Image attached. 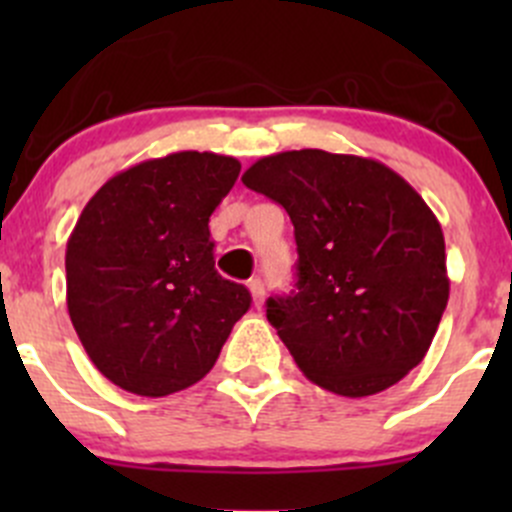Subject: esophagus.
Masks as SVG:
<instances>
[{
	"label": "esophagus",
	"instance_id": "34e87169",
	"mask_svg": "<svg viewBox=\"0 0 512 512\" xmlns=\"http://www.w3.org/2000/svg\"><path fill=\"white\" fill-rule=\"evenodd\" d=\"M250 292H252V302H255V307H262V302H265V282L262 280H250Z\"/></svg>",
	"mask_w": 512,
	"mask_h": 512
}]
</instances>
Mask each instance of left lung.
Here are the masks:
<instances>
[{
  "instance_id": "left-lung-1",
  "label": "left lung",
  "mask_w": 512,
  "mask_h": 512,
  "mask_svg": "<svg viewBox=\"0 0 512 512\" xmlns=\"http://www.w3.org/2000/svg\"><path fill=\"white\" fill-rule=\"evenodd\" d=\"M242 183L294 225L297 282L267 319L302 374L359 399L421 364L448 304L446 242L421 195L379 160L317 148L260 158Z\"/></svg>"
}]
</instances>
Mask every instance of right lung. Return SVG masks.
Wrapping results in <instances>:
<instances>
[{
	"label": "right lung",
	"mask_w": 512,
	"mask_h": 512,
	"mask_svg": "<svg viewBox=\"0 0 512 512\" xmlns=\"http://www.w3.org/2000/svg\"><path fill=\"white\" fill-rule=\"evenodd\" d=\"M240 163L180 151L98 188L66 242V304L94 366L138 396L198 384L250 309L245 285L215 270L210 215Z\"/></svg>",
	"instance_id": "add662e5"
}]
</instances>
